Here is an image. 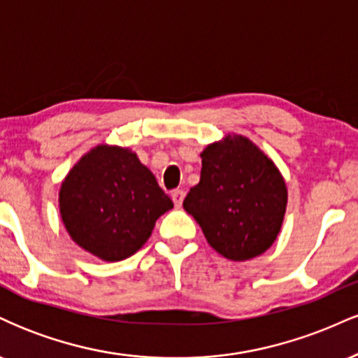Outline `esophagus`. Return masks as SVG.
Instances as JSON below:
<instances>
[{
  "label": "esophagus",
  "instance_id": "obj_1",
  "mask_svg": "<svg viewBox=\"0 0 358 358\" xmlns=\"http://www.w3.org/2000/svg\"><path fill=\"white\" fill-rule=\"evenodd\" d=\"M183 199H185V192L183 190H173V192H171V200H173V203L176 205V207H182Z\"/></svg>",
  "mask_w": 358,
  "mask_h": 358
}]
</instances>
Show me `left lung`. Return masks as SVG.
I'll list each match as a JSON object with an SVG mask.
<instances>
[{
  "mask_svg": "<svg viewBox=\"0 0 358 358\" xmlns=\"http://www.w3.org/2000/svg\"><path fill=\"white\" fill-rule=\"evenodd\" d=\"M200 156V182L183 208L224 257L248 261L264 254L285 220L287 188L281 171L242 134H227Z\"/></svg>",
  "mask_w": 358,
  "mask_h": 358,
  "instance_id": "8db88e82",
  "label": "left lung"
}]
</instances>
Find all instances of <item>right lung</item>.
Here are the masks:
<instances>
[{
  "mask_svg": "<svg viewBox=\"0 0 358 358\" xmlns=\"http://www.w3.org/2000/svg\"><path fill=\"white\" fill-rule=\"evenodd\" d=\"M59 207L79 248L116 262L146 244L158 217L173 208V202L134 151L97 145L62 182Z\"/></svg>",
  "mask_w": 358,
  "mask_h": 358,
  "instance_id": "add662e5",
  "label": "right lung"
}]
</instances>
